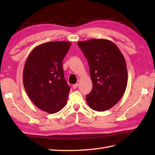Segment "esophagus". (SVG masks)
I'll return each instance as SVG.
<instances>
[{
    "label": "esophagus",
    "instance_id": "34e87169",
    "mask_svg": "<svg viewBox=\"0 0 155 155\" xmlns=\"http://www.w3.org/2000/svg\"><path fill=\"white\" fill-rule=\"evenodd\" d=\"M78 87V84H77V83H76V84L72 85V88H73L74 89H76V88H77Z\"/></svg>",
    "mask_w": 155,
    "mask_h": 155
}]
</instances>
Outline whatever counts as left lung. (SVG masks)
Here are the masks:
<instances>
[{
	"label": "left lung",
	"mask_w": 155,
	"mask_h": 155,
	"mask_svg": "<svg viewBox=\"0 0 155 155\" xmlns=\"http://www.w3.org/2000/svg\"><path fill=\"white\" fill-rule=\"evenodd\" d=\"M87 58L93 89L87 95L88 106L105 111L120 100L126 90L128 73L126 61L117 46L107 39L78 42Z\"/></svg>",
	"instance_id": "obj_1"
}]
</instances>
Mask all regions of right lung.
<instances>
[{
    "label": "right lung",
    "instance_id": "obj_1",
    "mask_svg": "<svg viewBox=\"0 0 155 155\" xmlns=\"http://www.w3.org/2000/svg\"><path fill=\"white\" fill-rule=\"evenodd\" d=\"M71 43L48 42L29 54L23 70V84L35 106L48 113L60 111L67 103L70 87L64 78L62 61Z\"/></svg>",
    "mask_w": 155,
    "mask_h": 155
}]
</instances>
